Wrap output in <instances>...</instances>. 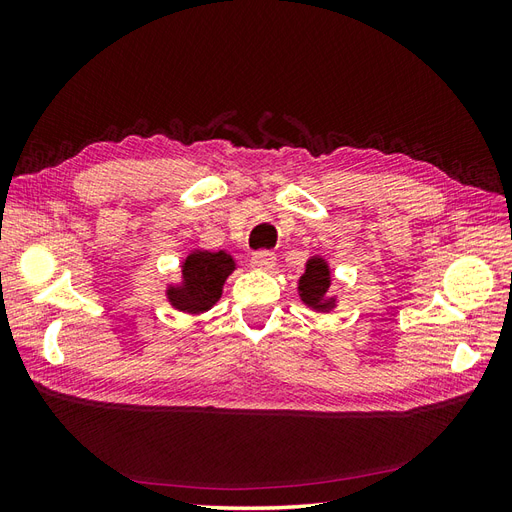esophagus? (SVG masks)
<instances>
[{
  "label": "esophagus",
  "mask_w": 512,
  "mask_h": 512,
  "mask_svg": "<svg viewBox=\"0 0 512 512\" xmlns=\"http://www.w3.org/2000/svg\"><path fill=\"white\" fill-rule=\"evenodd\" d=\"M275 260H277V256L273 252L260 250V252L252 254V267L260 269V271H269L275 267Z\"/></svg>",
  "instance_id": "1"
}]
</instances>
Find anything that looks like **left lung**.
Masks as SVG:
<instances>
[{"label":"left lung","instance_id":"obj_1","mask_svg":"<svg viewBox=\"0 0 512 512\" xmlns=\"http://www.w3.org/2000/svg\"><path fill=\"white\" fill-rule=\"evenodd\" d=\"M331 271L322 258H309L305 265V273L299 280L301 301L314 309H331L333 299H329Z\"/></svg>","mask_w":512,"mask_h":512}]
</instances>
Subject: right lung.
<instances>
[{"label":"right lung","instance_id":"add662e5","mask_svg":"<svg viewBox=\"0 0 512 512\" xmlns=\"http://www.w3.org/2000/svg\"><path fill=\"white\" fill-rule=\"evenodd\" d=\"M183 282L168 288V301L181 312H207L222 297L226 277L235 271V260L226 252H194L183 262Z\"/></svg>","mask_w":512,"mask_h":512}]
</instances>
